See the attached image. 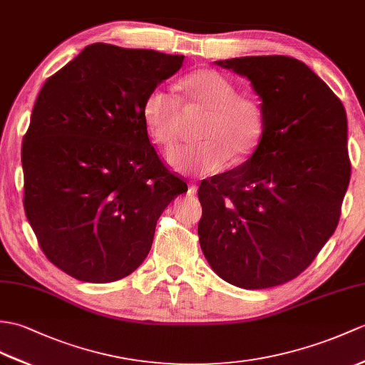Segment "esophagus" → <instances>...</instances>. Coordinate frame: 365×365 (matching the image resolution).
<instances>
[{"label": "esophagus", "mask_w": 365, "mask_h": 365, "mask_svg": "<svg viewBox=\"0 0 365 365\" xmlns=\"http://www.w3.org/2000/svg\"><path fill=\"white\" fill-rule=\"evenodd\" d=\"M188 192H190V196H194V194L197 192V185H196V183H190V186H188Z\"/></svg>", "instance_id": "34e87169"}]
</instances>
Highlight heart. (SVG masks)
<instances>
[{"label": "heart", "mask_w": 365, "mask_h": 365, "mask_svg": "<svg viewBox=\"0 0 365 365\" xmlns=\"http://www.w3.org/2000/svg\"><path fill=\"white\" fill-rule=\"evenodd\" d=\"M186 108L207 113L199 140L168 155V163L182 174L210 175L222 171L228 160L240 163L249 158L264 133V113L258 101L238 96L235 83L216 70L202 68L186 74L180 82ZM143 125L149 138L163 148L177 140L180 124L179 101L163 88L148 93L141 107Z\"/></svg>", "instance_id": "b5f03b06"}]
</instances>
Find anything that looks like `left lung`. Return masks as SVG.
<instances>
[{"mask_svg": "<svg viewBox=\"0 0 365 365\" xmlns=\"http://www.w3.org/2000/svg\"><path fill=\"white\" fill-rule=\"evenodd\" d=\"M215 63L250 81L264 133L244 165L200 183L199 242L227 283L266 289L300 275L336 230L351 171L346 113L297 58Z\"/></svg>", "mask_w": 365, "mask_h": 365, "instance_id": "obj_1", "label": "left lung"}]
</instances>
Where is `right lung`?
<instances>
[{"mask_svg":"<svg viewBox=\"0 0 365 365\" xmlns=\"http://www.w3.org/2000/svg\"><path fill=\"white\" fill-rule=\"evenodd\" d=\"M185 56L93 43L45 82L23 138L24 211L46 258L87 283L132 274L160 215L188 191L143 125L150 90Z\"/></svg>","mask_w":365,"mask_h":365,"instance_id":"1","label":"right lung"}]
</instances>
